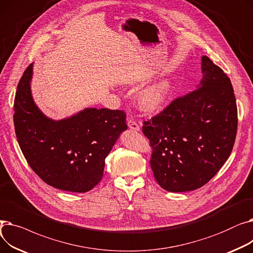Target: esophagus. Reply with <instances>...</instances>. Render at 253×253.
<instances>
[{"label":"esophagus","instance_id":"34e87169","mask_svg":"<svg viewBox=\"0 0 253 253\" xmlns=\"http://www.w3.org/2000/svg\"><path fill=\"white\" fill-rule=\"evenodd\" d=\"M127 124H128V127L132 130H134V131H139L140 130L139 125L137 124V122L135 121L133 118H128L127 119Z\"/></svg>","mask_w":253,"mask_h":253}]
</instances>
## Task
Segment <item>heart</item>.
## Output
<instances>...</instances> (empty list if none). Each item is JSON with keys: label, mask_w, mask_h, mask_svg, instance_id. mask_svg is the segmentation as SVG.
I'll return each mask as SVG.
<instances>
[{"label": "heart", "mask_w": 253, "mask_h": 253, "mask_svg": "<svg viewBox=\"0 0 253 253\" xmlns=\"http://www.w3.org/2000/svg\"><path fill=\"white\" fill-rule=\"evenodd\" d=\"M172 93V84L169 80H162L140 92L138 103L145 112L160 110L167 102Z\"/></svg>", "instance_id": "1"}]
</instances>
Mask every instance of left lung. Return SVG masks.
<instances>
[{"label": "left lung", "instance_id": "8db88e82", "mask_svg": "<svg viewBox=\"0 0 253 253\" xmlns=\"http://www.w3.org/2000/svg\"><path fill=\"white\" fill-rule=\"evenodd\" d=\"M202 73L198 88L142 122L154 176L169 192L203 187L228 160L235 143L238 113L231 80L207 56L202 57Z\"/></svg>", "mask_w": 253, "mask_h": 253}]
</instances>
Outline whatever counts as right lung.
Returning <instances> with one entry per match:
<instances>
[{
    "label": "right lung",
    "instance_id": "obj_1",
    "mask_svg": "<svg viewBox=\"0 0 253 253\" xmlns=\"http://www.w3.org/2000/svg\"><path fill=\"white\" fill-rule=\"evenodd\" d=\"M33 63L24 71L14 99L15 133L35 173L51 187L73 193L93 189L103 176L104 160L127 129L124 111L86 109L53 121L37 108L31 95Z\"/></svg>",
    "mask_w": 253,
    "mask_h": 253
}]
</instances>
